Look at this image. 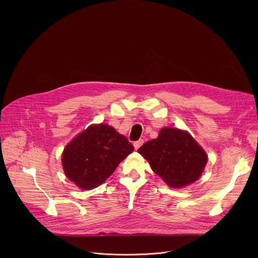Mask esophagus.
I'll list each match as a JSON object with an SVG mask.
<instances>
[{"mask_svg":"<svg viewBox=\"0 0 258 258\" xmlns=\"http://www.w3.org/2000/svg\"><path fill=\"white\" fill-rule=\"evenodd\" d=\"M143 144H144V140H142V139H141V140H139V141H136V142L134 143L135 149H136V150H138V149L140 148V147H141Z\"/></svg>","mask_w":258,"mask_h":258,"instance_id":"1","label":"esophagus"}]
</instances>
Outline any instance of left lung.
Returning <instances> with one entry per match:
<instances>
[{
    "label": "left lung",
    "mask_w": 258,
    "mask_h": 258,
    "mask_svg": "<svg viewBox=\"0 0 258 258\" xmlns=\"http://www.w3.org/2000/svg\"><path fill=\"white\" fill-rule=\"evenodd\" d=\"M138 152L168 186L185 187L201 175L207 155L187 132L163 127L157 139L146 142Z\"/></svg>",
    "instance_id": "1"
}]
</instances>
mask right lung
Returning a JSON list of instances; mask_svg holds the SVG:
<instances>
[{
  "instance_id": "add662e5",
  "label": "right lung",
  "mask_w": 258,
  "mask_h": 258,
  "mask_svg": "<svg viewBox=\"0 0 258 258\" xmlns=\"http://www.w3.org/2000/svg\"><path fill=\"white\" fill-rule=\"evenodd\" d=\"M134 151L128 140L107 124L91 125L64 149L62 165L66 176L84 190L103 183Z\"/></svg>"
}]
</instances>
